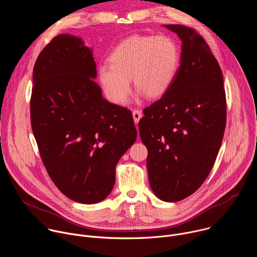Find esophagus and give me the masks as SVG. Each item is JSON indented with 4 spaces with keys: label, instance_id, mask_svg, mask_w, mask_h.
I'll use <instances>...</instances> for the list:
<instances>
[{
    "label": "esophagus",
    "instance_id": "obj_1",
    "mask_svg": "<svg viewBox=\"0 0 257 257\" xmlns=\"http://www.w3.org/2000/svg\"><path fill=\"white\" fill-rule=\"evenodd\" d=\"M132 115H133L134 122H135V123H138L139 120H140L141 117H142V112L139 111V109H134V111L132 112Z\"/></svg>",
    "mask_w": 257,
    "mask_h": 257
}]
</instances>
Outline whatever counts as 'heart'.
<instances>
[{
	"mask_svg": "<svg viewBox=\"0 0 257 257\" xmlns=\"http://www.w3.org/2000/svg\"><path fill=\"white\" fill-rule=\"evenodd\" d=\"M180 59V48L170 36L134 35L113 50L109 64L99 66L98 79L105 95L115 103L127 100L130 79L145 96L159 97L172 85Z\"/></svg>",
	"mask_w": 257,
	"mask_h": 257,
	"instance_id": "obj_1",
	"label": "heart"
}]
</instances>
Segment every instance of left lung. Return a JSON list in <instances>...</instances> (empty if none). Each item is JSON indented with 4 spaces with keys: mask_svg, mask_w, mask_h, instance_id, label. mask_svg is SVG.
Listing matches in <instances>:
<instances>
[{
    "mask_svg": "<svg viewBox=\"0 0 257 257\" xmlns=\"http://www.w3.org/2000/svg\"><path fill=\"white\" fill-rule=\"evenodd\" d=\"M182 41L177 75L138 123L148 148L149 180L167 202L193 194L210 173L224 137L227 101L223 73L202 36L185 25H166Z\"/></svg>",
    "mask_w": 257,
    "mask_h": 257,
    "instance_id": "left-lung-1",
    "label": "left lung"
}]
</instances>
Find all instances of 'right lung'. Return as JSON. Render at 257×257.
Segmentation results:
<instances>
[{
	"label": "right lung",
	"mask_w": 257,
	"mask_h": 257,
	"mask_svg": "<svg viewBox=\"0 0 257 257\" xmlns=\"http://www.w3.org/2000/svg\"><path fill=\"white\" fill-rule=\"evenodd\" d=\"M95 77L92 51L80 38L60 34L35 61L30 98L31 128L50 178L84 204L111 193L116 166L137 137L130 109L105 100Z\"/></svg>",
	"instance_id": "right-lung-1"
}]
</instances>
